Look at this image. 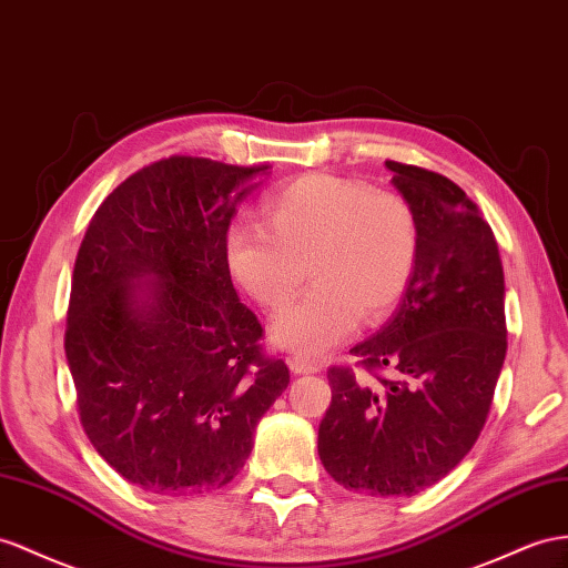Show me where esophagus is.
Wrapping results in <instances>:
<instances>
[{
    "mask_svg": "<svg viewBox=\"0 0 568 568\" xmlns=\"http://www.w3.org/2000/svg\"><path fill=\"white\" fill-rule=\"evenodd\" d=\"M287 367L293 369L295 374H316L318 369H322V367L316 365V362H310V359H304L300 355H290L287 357Z\"/></svg>",
    "mask_w": 568,
    "mask_h": 568,
    "instance_id": "esophagus-1",
    "label": "esophagus"
}]
</instances>
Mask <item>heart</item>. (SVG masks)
<instances>
[{"label":"heart","mask_w":568,"mask_h":568,"mask_svg":"<svg viewBox=\"0 0 568 568\" xmlns=\"http://www.w3.org/2000/svg\"><path fill=\"white\" fill-rule=\"evenodd\" d=\"M271 233L235 223L225 235L230 275L268 312L314 287L275 316L271 341L300 357H322L357 331L362 316L379 322L408 290L417 261L413 209L390 192L307 174L266 199Z\"/></svg>","instance_id":"1"}]
</instances>
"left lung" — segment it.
Wrapping results in <instances>:
<instances>
[{
  "instance_id": "left-lung-1",
  "label": "left lung",
  "mask_w": 568,
  "mask_h": 568,
  "mask_svg": "<svg viewBox=\"0 0 568 568\" xmlns=\"http://www.w3.org/2000/svg\"><path fill=\"white\" fill-rule=\"evenodd\" d=\"M386 168L413 209L417 261L396 312L353 353L394 376L328 369L318 458L345 489L413 497L454 470L485 427L506 357L504 268L458 184L394 160Z\"/></svg>"
}]
</instances>
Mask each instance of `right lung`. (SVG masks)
Listing matches in <instances>:
<instances>
[{"mask_svg": "<svg viewBox=\"0 0 568 568\" xmlns=\"http://www.w3.org/2000/svg\"><path fill=\"white\" fill-rule=\"evenodd\" d=\"M172 155L100 203L71 281L64 351L81 425L126 483L158 497L227 485L290 384L230 281L225 235L268 178Z\"/></svg>", "mask_w": 568, "mask_h": 568, "instance_id": "1", "label": "right lung"}]
</instances>
